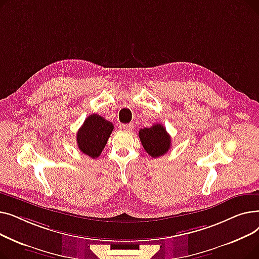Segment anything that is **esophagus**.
<instances>
[{
	"mask_svg": "<svg viewBox=\"0 0 259 259\" xmlns=\"http://www.w3.org/2000/svg\"><path fill=\"white\" fill-rule=\"evenodd\" d=\"M124 131H127V132H131L133 130V125L132 124H125V125H121L120 127Z\"/></svg>",
	"mask_w": 259,
	"mask_h": 259,
	"instance_id": "34e87169",
	"label": "esophagus"
}]
</instances>
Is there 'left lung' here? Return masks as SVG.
Instances as JSON below:
<instances>
[{"instance_id":"8db88e82","label":"left lung","mask_w":259,"mask_h":259,"mask_svg":"<svg viewBox=\"0 0 259 259\" xmlns=\"http://www.w3.org/2000/svg\"><path fill=\"white\" fill-rule=\"evenodd\" d=\"M139 137L146 152L154 158L166 154L171 147L170 135L161 124L141 129Z\"/></svg>"}]
</instances>
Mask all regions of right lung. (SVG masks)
I'll return each mask as SVG.
<instances>
[{
    "label": "right lung",
    "mask_w": 259,
    "mask_h": 259,
    "mask_svg": "<svg viewBox=\"0 0 259 259\" xmlns=\"http://www.w3.org/2000/svg\"><path fill=\"white\" fill-rule=\"evenodd\" d=\"M112 131V122L106 120L101 115L91 114L85 119L83 126L76 133L77 147L86 155L97 158L104 150Z\"/></svg>",
    "instance_id": "1"
}]
</instances>
